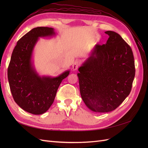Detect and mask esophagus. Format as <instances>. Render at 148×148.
<instances>
[{
    "label": "esophagus",
    "mask_w": 148,
    "mask_h": 148,
    "mask_svg": "<svg viewBox=\"0 0 148 148\" xmlns=\"http://www.w3.org/2000/svg\"><path fill=\"white\" fill-rule=\"evenodd\" d=\"M80 61H79V60H76L74 63H73V65H72V68H73V70H77V69L78 68V66L80 65Z\"/></svg>",
    "instance_id": "34e87169"
}]
</instances>
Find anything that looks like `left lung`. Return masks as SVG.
Returning <instances> with one entry per match:
<instances>
[{
  "instance_id": "8db88e82",
  "label": "left lung",
  "mask_w": 148,
  "mask_h": 148,
  "mask_svg": "<svg viewBox=\"0 0 148 148\" xmlns=\"http://www.w3.org/2000/svg\"><path fill=\"white\" fill-rule=\"evenodd\" d=\"M105 33L106 44H96L77 74L83 102L97 113L117 108L130 93L135 75L130 46L114 31Z\"/></svg>"
}]
</instances>
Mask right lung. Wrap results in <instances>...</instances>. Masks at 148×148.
Wrapping results in <instances>:
<instances>
[{
  "label": "right lung",
  "mask_w": 148,
  "mask_h": 148,
  "mask_svg": "<svg viewBox=\"0 0 148 148\" xmlns=\"http://www.w3.org/2000/svg\"><path fill=\"white\" fill-rule=\"evenodd\" d=\"M52 28L37 27L18 40L13 49L8 67V79L15 102L28 112L45 113L54 101L61 82L68 77L67 70L56 77L39 75L32 60L39 38L55 36Z\"/></svg>",
  "instance_id": "add662e5"
}]
</instances>
